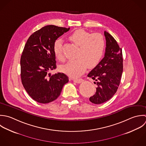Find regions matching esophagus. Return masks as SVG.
<instances>
[{
	"instance_id": "1",
	"label": "esophagus",
	"mask_w": 146,
	"mask_h": 146,
	"mask_svg": "<svg viewBox=\"0 0 146 146\" xmlns=\"http://www.w3.org/2000/svg\"><path fill=\"white\" fill-rule=\"evenodd\" d=\"M73 81L76 83L77 84H80L84 81V80L82 78H77V79H74Z\"/></svg>"
}]
</instances>
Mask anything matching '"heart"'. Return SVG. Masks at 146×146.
I'll return each instance as SVG.
<instances>
[{
    "mask_svg": "<svg viewBox=\"0 0 146 146\" xmlns=\"http://www.w3.org/2000/svg\"><path fill=\"white\" fill-rule=\"evenodd\" d=\"M69 40L79 46L76 53V59L69 61L61 67V70L73 77L81 76L89 67L97 65L102 58L105 49V40L102 35L91 33L79 29L73 32ZM53 52L57 59L64 61L62 51V41L57 39L53 45Z\"/></svg>",
    "mask_w": 146,
    "mask_h": 146,
    "instance_id": "obj_1",
    "label": "heart"
}]
</instances>
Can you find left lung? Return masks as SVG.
<instances>
[{"label":"left lung","instance_id":"8db88e82","mask_svg":"<svg viewBox=\"0 0 146 146\" xmlns=\"http://www.w3.org/2000/svg\"><path fill=\"white\" fill-rule=\"evenodd\" d=\"M104 35L106 41L105 57L88 74L97 85L96 93L89 98L97 105L109 101L115 94L123 72L122 49L109 33L105 31Z\"/></svg>","mask_w":146,"mask_h":146}]
</instances>
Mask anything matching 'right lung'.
<instances>
[{
  "mask_svg": "<svg viewBox=\"0 0 146 146\" xmlns=\"http://www.w3.org/2000/svg\"><path fill=\"white\" fill-rule=\"evenodd\" d=\"M69 29L45 26L32 33L24 46L20 59L21 82L29 96L37 102L47 104L56 100L69 81L64 73L51 75L49 72L56 68L54 43Z\"/></svg>",
  "mask_w": 146,
  "mask_h": 146,
  "instance_id": "right-lung-1",
  "label": "right lung"
}]
</instances>
